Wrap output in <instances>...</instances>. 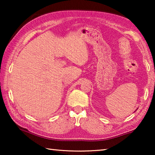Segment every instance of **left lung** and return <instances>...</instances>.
I'll return each instance as SVG.
<instances>
[{
    "label": "left lung",
    "instance_id": "obj_1",
    "mask_svg": "<svg viewBox=\"0 0 155 155\" xmlns=\"http://www.w3.org/2000/svg\"><path fill=\"white\" fill-rule=\"evenodd\" d=\"M135 111H136V110H135Z\"/></svg>",
    "mask_w": 155,
    "mask_h": 155
}]
</instances>
